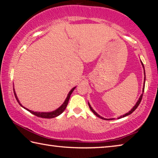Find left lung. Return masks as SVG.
Listing matches in <instances>:
<instances>
[{"label": "left lung", "instance_id": "left-lung-1", "mask_svg": "<svg viewBox=\"0 0 158 158\" xmlns=\"http://www.w3.org/2000/svg\"><path fill=\"white\" fill-rule=\"evenodd\" d=\"M141 65H142V67H143V73H144V81H143V90H142V91H143V90H144V87H145V80H146V74H145V69H144V66H143V63H142V61L141 60ZM142 96H143V93L142 94H141V95H140V97H139V100H137V103L135 104V105L133 106L132 107V109H131V110L130 111H128L127 113H126V114H125L124 115H123V116H121L120 117H118V118H123V117H125V116H128V115H130V114H131L132 113V112L135 110L136 109H137V107H138V106L139 105V104H140V102H141V99H142ZM89 103V107H90V110L92 111V112L93 114H94L96 116H98V117H99V118H102V119H103V120H107V121H109V120H113V118H103L102 116H100V115H99L97 112H96L94 109H93V108H92V106H90V103L89 102H88Z\"/></svg>", "mask_w": 158, "mask_h": 158}]
</instances>
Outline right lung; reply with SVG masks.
I'll use <instances>...</instances> for the list:
<instances>
[{
	"label": "right lung",
	"mask_w": 158,
	"mask_h": 158,
	"mask_svg": "<svg viewBox=\"0 0 158 158\" xmlns=\"http://www.w3.org/2000/svg\"><path fill=\"white\" fill-rule=\"evenodd\" d=\"M14 88H15V87H14ZM75 88H76V86L73 88V89H72L70 90V91L69 92V93L68 94V96H67V98H66V99L65 100V101H64V102L62 104V105H61V106H60V107H58V109H56V110H54V111H50V112H39V111H31V110H30V109H27V108L24 107V106H22V105H21V104L20 103L19 100V99H18V98H17V94H16V93H15V89H14V93H15V98H16V100H17L18 103L19 104L20 106H22L23 108H24L25 109H26V110L28 111L29 112H31V114H34L35 116H38V117H40V118H55V117H56V116H59L60 114H62L63 112L64 111H65V109L66 107H67V105H68V102H69V98H70V95H71L72 93H73V90H74V89H75Z\"/></svg>",
	"instance_id": "right-lung-1"
}]
</instances>
